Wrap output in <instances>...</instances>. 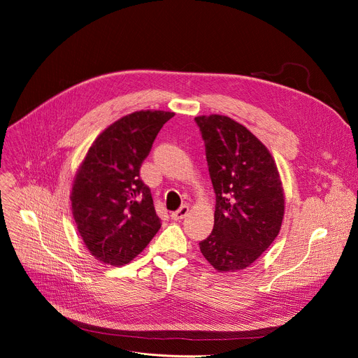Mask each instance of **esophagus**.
I'll list each match as a JSON object with an SVG mask.
<instances>
[{
  "mask_svg": "<svg viewBox=\"0 0 358 358\" xmlns=\"http://www.w3.org/2000/svg\"><path fill=\"white\" fill-rule=\"evenodd\" d=\"M188 211H189V207L185 206V203H184V206H181L176 213L171 214V218H173L174 221H180V220H182V218L187 217Z\"/></svg>",
  "mask_w": 358,
  "mask_h": 358,
  "instance_id": "esophagus-1",
  "label": "esophagus"
}]
</instances>
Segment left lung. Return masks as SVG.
<instances>
[{
    "instance_id": "left-lung-1",
    "label": "left lung",
    "mask_w": 358,
    "mask_h": 358,
    "mask_svg": "<svg viewBox=\"0 0 358 358\" xmlns=\"http://www.w3.org/2000/svg\"><path fill=\"white\" fill-rule=\"evenodd\" d=\"M194 120L206 144L215 192L214 229L199 249L217 271H241L280 231L285 196L278 167L268 148L235 120L220 115Z\"/></svg>"
}]
</instances>
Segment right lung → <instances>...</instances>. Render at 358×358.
Segmentation results:
<instances>
[{
	"mask_svg": "<svg viewBox=\"0 0 358 358\" xmlns=\"http://www.w3.org/2000/svg\"><path fill=\"white\" fill-rule=\"evenodd\" d=\"M173 112L141 110L110 124L93 141L71 194L78 231L96 259L129 264L162 227L140 167Z\"/></svg>",
	"mask_w": 358,
	"mask_h": 358,
	"instance_id": "add662e5",
	"label": "right lung"
}]
</instances>
